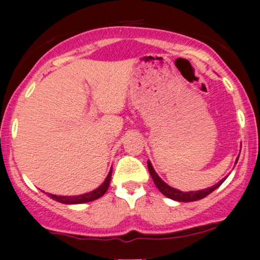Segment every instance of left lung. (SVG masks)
Here are the masks:
<instances>
[{"label": "left lung", "mask_w": 260, "mask_h": 260, "mask_svg": "<svg viewBox=\"0 0 260 260\" xmlns=\"http://www.w3.org/2000/svg\"><path fill=\"white\" fill-rule=\"evenodd\" d=\"M238 158H239V157H238ZM238 158L236 161V165L238 162ZM148 169H149V173H150V175L152 177V181H154L156 187L158 188V190L161 191L163 195H166L167 198L172 199V200L179 201V202H191V201L201 200V199H204V198L207 197V195L211 194L212 191H214L216 188H218L220 184H221L223 181L227 179V176L223 177L222 180H220L218 183L214 184V186L206 188V189L195 190V191H181L179 189H175V188L170 187L169 184H167L165 181H163L161 177L157 175V173L155 172V169L152 168V165H151L150 161H148Z\"/></svg>", "instance_id": "1"}]
</instances>
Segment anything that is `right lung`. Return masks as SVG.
Masks as SVG:
<instances>
[{"label": "right lung", "instance_id": "obj_1", "mask_svg": "<svg viewBox=\"0 0 260 260\" xmlns=\"http://www.w3.org/2000/svg\"><path fill=\"white\" fill-rule=\"evenodd\" d=\"M111 175H112V167H111V169H110V172L108 174V176H106V179L104 180V182H103L98 188H95L94 190L88 191V193H85V194H81V195H76V197H61V195H54V194H51V193H46V194H47L51 199H53V200L61 202V204H65V205L85 204V202H90V201L97 200V199L103 197V195L106 193V190H108V188H109L110 181H111Z\"/></svg>", "mask_w": 260, "mask_h": 260}]
</instances>
